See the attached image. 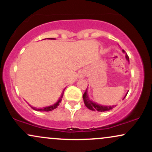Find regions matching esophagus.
Returning <instances> with one entry per match:
<instances>
[{"label":"esophagus","instance_id":"1","mask_svg":"<svg viewBox=\"0 0 152 152\" xmlns=\"http://www.w3.org/2000/svg\"><path fill=\"white\" fill-rule=\"evenodd\" d=\"M81 75L82 76H85V75H86V74H85V73L83 72V71H82V72L81 73Z\"/></svg>","mask_w":152,"mask_h":152}]
</instances>
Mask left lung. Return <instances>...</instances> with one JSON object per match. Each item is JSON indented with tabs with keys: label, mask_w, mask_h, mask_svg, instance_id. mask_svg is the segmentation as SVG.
<instances>
[{
	"label": "left lung",
	"mask_w": 152,
	"mask_h": 152,
	"mask_svg": "<svg viewBox=\"0 0 152 152\" xmlns=\"http://www.w3.org/2000/svg\"><path fill=\"white\" fill-rule=\"evenodd\" d=\"M123 51L124 52V50H123ZM126 58L128 61H129V58L128 55H126ZM87 88L86 89V91L84 92V94H83V102H84L85 105L88 109L92 110V111H109L110 109H112L113 108H114L116 106H102V105H99V104H96L91 101L89 99H88V95H87V92H86ZM127 95V94H126Z\"/></svg>",
	"instance_id": "8db88e82"
}]
</instances>
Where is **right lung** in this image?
Instances as JSON below:
<instances>
[{
  "mask_svg": "<svg viewBox=\"0 0 152 152\" xmlns=\"http://www.w3.org/2000/svg\"><path fill=\"white\" fill-rule=\"evenodd\" d=\"M51 39H52V38H51ZM64 90H65V89H64ZM64 91H63V93L61 94V96L60 99H58V102H57L56 103H55V104H53V105L46 106V107H43V108H38V109H37V108L33 107V106H31V108H32L33 109L36 110V111H52V110L56 109L57 106L59 105V103L61 102L62 97H63V96H64Z\"/></svg>",
  "mask_w": 152,
  "mask_h": 152,
  "instance_id": "obj_1",
  "label": "right lung"
}]
</instances>
